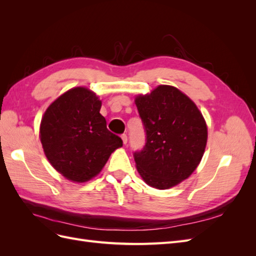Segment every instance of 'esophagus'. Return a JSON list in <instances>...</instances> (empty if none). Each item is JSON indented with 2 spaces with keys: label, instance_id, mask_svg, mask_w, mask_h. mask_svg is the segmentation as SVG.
Here are the masks:
<instances>
[{
  "label": "esophagus",
  "instance_id": "34e87169",
  "mask_svg": "<svg viewBox=\"0 0 256 256\" xmlns=\"http://www.w3.org/2000/svg\"><path fill=\"white\" fill-rule=\"evenodd\" d=\"M122 143L126 145L127 142H128V136H127V134H122Z\"/></svg>",
  "mask_w": 256,
  "mask_h": 256
}]
</instances>
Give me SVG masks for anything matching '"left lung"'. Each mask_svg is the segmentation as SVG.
<instances>
[{"label": "left lung", "mask_w": 256, "mask_h": 256, "mask_svg": "<svg viewBox=\"0 0 256 256\" xmlns=\"http://www.w3.org/2000/svg\"><path fill=\"white\" fill-rule=\"evenodd\" d=\"M146 132L143 150L134 154L143 180L160 190L194 172L207 143V126L196 104L180 90L159 85L136 98Z\"/></svg>", "instance_id": "8db88e82"}]
</instances>
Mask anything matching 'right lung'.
<instances>
[{"mask_svg":"<svg viewBox=\"0 0 256 256\" xmlns=\"http://www.w3.org/2000/svg\"><path fill=\"white\" fill-rule=\"evenodd\" d=\"M102 100L85 88L60 95L46 110L40 142L51 166L67 180L85 182L100 173L110 154L122 146L99 113Z\"/></svg>","mask_w":256,"mask_h":256,"instance_id":"add662e5","label":"right lung"}]
</instances>
